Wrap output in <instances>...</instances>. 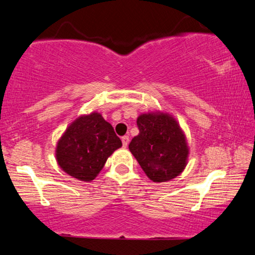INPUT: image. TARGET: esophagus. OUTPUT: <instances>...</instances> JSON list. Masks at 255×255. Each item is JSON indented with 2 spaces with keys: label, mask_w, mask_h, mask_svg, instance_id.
<instances>
[{
  "label": "esophagus",
  "mask_w": 255,
  "mask_h": 255,
  "mask_svg": "<svg viewBox=\"0 0 255 255\" xmlns=\"http://www.w3.org/2000/svg\"><path fill=\"white\" fill-rule=\"evenodd\" d=\"M128 141H130V138H128V135H124V137H122V142H123L124 147H127Z\"/></svg>",
  "instance_id": "1"
}]
</instances>
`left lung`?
Masks as SVG:
<instances>
[{
	"label": "left lung",
	"mask_w": 255,
	"mask_h": 255,
	"mask_svg": "<svg viewBox=\"0 0 255 255\" xmlns=\"http://www.w3.org/2000/svg\"><path fill=\"white\" fill-rule=\"evenodd\" d=\"M139 134L128 149L153 182H166L186 168L189 147L174 117L166 113L142 114L137 118Z\"/></svg>",
	"instance_id": "left-lung-1"
}]
</instances>
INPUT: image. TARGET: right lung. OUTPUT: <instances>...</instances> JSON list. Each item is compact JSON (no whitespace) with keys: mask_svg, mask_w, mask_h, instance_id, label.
Masks as SVG:
<instances>
[{"mask_svg":"<svg viewBox=\"0 0 255 255\" xmlns=\"http://www.w3.org/2000/svg\"><path fill=\"white\" fill-rule=\"evenodd\" d=\"M122 146L114 128L99 113L83 115L58 140L55 158L60 168L75 179L92 181L107 159Z\"/></svg>","mask_w":255,"mask_h":255,"instance_id":"add662e5","label":"right lung"}]
</instances>
